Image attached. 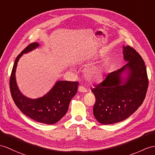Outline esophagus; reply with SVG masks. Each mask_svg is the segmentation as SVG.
Listing matches in <instances>:
<instances>
[{
  "label": "esophagus",
  "mask_w": 155,
  "mask_h": 155,
  "mask_svg": "<svg viewBox=\"0 0 155 155\" xmlns=\"http://www.w3.org/2000/svg\"><path fill=\"white\" fill-rule=\"evenodd\" d=\"M78 91L81 93H85L87 92V89L84 87V86H80L78 87Z\"/></svg>",
  "instance_id": "34e87169"
}]
</instances>
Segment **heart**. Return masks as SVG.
Wrapping results in <instances>:
<instances>
[{"instance_id": "b5f03b06", "label": "heart", "mask_w": 155, "mask_h": 155, "mask_svg": "<svg viewBox=\"0 0 155 155\" xmlns=\"http://www.w3.org/2000/svg\"><path fill=\"white\" fill-rule=\"evenodd\" d=\"M85 75L89 80L96 81L101 80L103 75V72L99 68H92L86 71Z\"/></svg>"}]
</instances>
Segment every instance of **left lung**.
Here are the masks:
<instances>
[{
    "label": "left lung",
    "mask_w": 155,
    "mask_h": 155,
    "mask_svg": "<svg viewBox=\"0 0 155 155\" xmlns=\"http://www.w3.org/2000/svg\"><path fill=\"white\" fill-rule=\"evenodd\" d=\"M124 58L128 62L120 69L106 75L91 89L95 97L93 114L99 122L112 124L126 120L144 101L149 85L147 69L141 55L129 45L124 47ZM127 70L129 76L122 84L121 74Z\"/></svg>",
    "instance_id": "left-lung-1"
}]
</instances>
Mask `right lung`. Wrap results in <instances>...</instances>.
Segmentation results:
<instances>
[{"label":"right lung","mask_w":155,"mask_h":155,"mask_svg":"<svg viewBox=\"0 0 155 155\" xmlns=\"http://www.w3.org/2000/svg\"><path fill=\"white\" fill-rule=\"evenodd\" d=\"M38 46V43H30L16 57L10 78V93L15 104L24 114L40 123L54 124L66 114L70 102L77 93L79 83L58 81L46 95L37 99H30L22 95L15 78L17 64L23 53Z\"/></svg>","instance_id":"obj_1"}]
</instances>
